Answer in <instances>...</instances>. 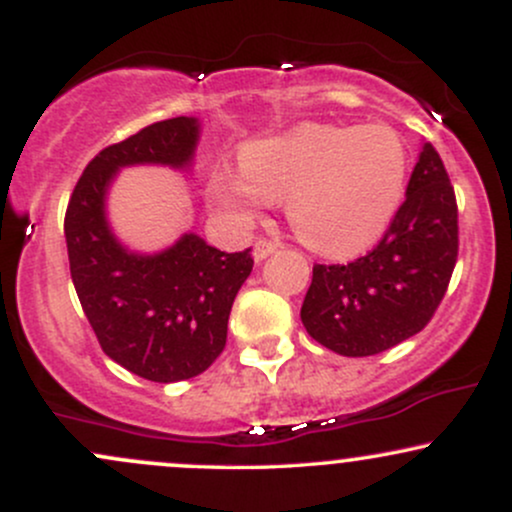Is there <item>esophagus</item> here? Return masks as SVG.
Returning a JSON list of instances; mask_svg holds the SVG:
<instances>
[{
    "label": "esophagus",
    "mask_w": 512,
    "mask_h": 512,
    "mask_svg": "<svg viewBox=\"0 0 512 512\" xmlns=\"http://www.w3.org/2000/svg\"><path fill=\"white\" fill-rule=\"evenodd\" d=\"M276 248H279V243H276V240L260 238L255 245H252V257H255V260L260 262V260H264V257L272 255V252H274Z\"/></svg>",
    "instance_id": "esophagus-1"
}]
</instances>
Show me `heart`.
Masks as SVG:
<instances>
[{
	"instance_id": "obj_1",
	"label": "heart",
	"mask_w": 512,
	"mask_h": 512,
	"mask_svg": "<svg viewBox=\"0 0 512 512\" xmlns=\"http://www.w3.org/2000/svg\"><path fill=\"white\" fill-rule=\"evenodd\" d=\"M407 170V146L392 127L310 122L245 146L240 173L216 166L209 195L240 223L286 199V216L303 243L325 255H351L390 226Z\"/></svg>"
}]
</instances>
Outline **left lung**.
I'll list each match as a JSON object with an SVG mask.
<instances>
[{"label": "left lung", "instance_id": "8db88e82", "mask_svg": "<svg viewBox=\"0 0 512 512\" xmlns=\"http://www.w3.org/2000/svg\"><path fill=\"white\" fill-rule=\"evenodd\" d=\"M457 199L448 170L424 144L383 240L349 264H315L301 308L315 342L342 356H373L428 325L457 262Z\"/></svg>", "mask_w": 512, "mask_h": 512}]
</instances>
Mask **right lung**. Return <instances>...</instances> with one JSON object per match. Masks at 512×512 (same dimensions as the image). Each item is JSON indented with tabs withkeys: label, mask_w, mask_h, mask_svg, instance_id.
Here are the masks:
<instances>
[{
	"label": "right lung",
	"mask_w": 512,
	"mask_h": 512,
	"mask_svg": "<svg viewBox=\"0 0 512 512\" xmlns=\"http://www.w3.org/2000/svg\"><path fill=\"white\" fill-rule=\"evenodd\" d=\"M197 142L195 117H173L108 146L86 166L64 216L69 272L98 344L154 383L195 378L219 358L231 305L255 262L250 248L221 252L195 233L137 255L110 231L105 195L125 166L190 168Z\"/></svg>",
	"instance_id": "obj_1"
}]
</instances>
